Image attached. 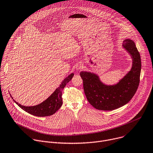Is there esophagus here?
Listing matches in <instances>:
<instances>
[{"label": "esophagus", "instance_id": "1", "mask_svg": "<svg viewBox=\"0 0 153 153\" xmlns=\"http://www.w3.org/2000/svg\"><path fill=\"white\" fill-rule=\"evenodd\" d=\"M76 70H78V71H81V70H82V69H83V66H82V65L79 64V65H78L76 66Z\"/></svg>", "mask_w": 153, "mask_h": 153}]
</instances>
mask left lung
I'll list each match as a JSON object with an SVG mask.
<instances>
[{"label":"left lung","mask_w":153,"mask_h":153,"mask_svg":"<svg viewBox=\"0 0 153 153\" xmlns=\"http://www.w3.org/2000/svg\"><path fill=\"white\" fill-rule=\"evenodd\" d=\"M123 48L133 59L131 71L114 85L102 83L95 74L81 72L83 88L89 103L96 109L113 110L127 104L133 97L140 82L141 59L134 42L130 39L123 42Z\"/></svg>","instance_id":"left-lung-1"}]
</instances>
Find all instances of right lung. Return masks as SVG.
<instances>
[{
	"mask_svg": "<svg viewBox=\"0 0 153 153\" xmlns=\"http://www.w3.org/2000/svg\"><path fill=\"white\" fill-rule=\"evenodd\" d=\"M74 76V74H71L68 77H66L60 84L59 86L56 88V89L53 91V93L45 101L41 104L35 105L26 107L16 102L14 100L13 101L24 111L27 113L33 114L36 116L43 117L48 116L54 114L59 108L62 105L63 100H62V90L66 85L67 83L69 82ZM12 98V97L11 96ZM12 99H13L12 98Z\"/></svg>",
	"mask_w": 153,
	"mask_h": 153,
	"instance_id": "obj_1",
	"label": "right lung"
}]
</instances>
